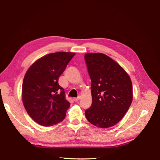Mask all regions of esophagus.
Masks as SVG:
<instances>
[{"label": "esophagus", "mask_w": 160, "mask_h": 160, "mask_svg": "<svg viewBox=\"0 0 160 160\" xmlns=\"http://www.w3.org/2000/svg\"><path fill=\"white\" fill-rule=\"evenodd\" d=\"M80 99H81V97L79 96V97H77V98H74L73 100L75 101V102H77V101H79Z\"/></svg>", "instance_id": "1"}]
</instances>
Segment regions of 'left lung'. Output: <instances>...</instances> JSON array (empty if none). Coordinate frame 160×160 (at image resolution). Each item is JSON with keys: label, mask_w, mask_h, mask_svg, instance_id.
<instances>
[{"label": "left lung", "mask_w": 160, "mask_h": 160, "mask_svg": "<svg viewBox=\"0 0 160 160\" xmlns=\"http://www.w3.org/2000/svg\"><path fill=\"white\" fill-rule=\"evenodd\" d=\"M84 58L92 81V97L85 117L97 127L113 126L125 115L132 102L130 78L118 63L105 54L89 53Z\"/></svg>", "instance_id": "8db88e82"}]
</instances>
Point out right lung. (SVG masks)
<instances>
[{
	"label": "right lung",
	"mask_w": 160,
	"mask_h": 160,
	"mask_svg": "<svg viewBox=\"0 0 160 160\" xmlns=\"http://www.w3.org/2000/svg\"><path fill=\"white\" fill-rule=\"evenodd\" d=\"M75 53L56 52L37 60L26 72L22 101L28 114L42 126H51L65 118L70 102L58 80Z\"/></svg>",
	"instance_id": "obj_1"
}]
</instances>
